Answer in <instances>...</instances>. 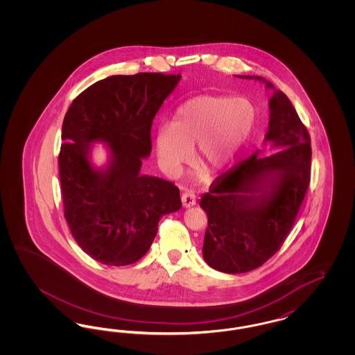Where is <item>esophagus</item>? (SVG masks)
Segmentation results:
<instances>
[{
    "label": "esophagus",
    "instance_id": "1",
    "mask_svg": "<svg viewBox=\"0 0 355 355\" xmlns=\"http://www.w3.org/2000/svg\"><path fill=\"white\" fill-rule=\"evenodd\" d=\"M182 203H184V206L185 207H190V206H194L196 202H197V197H196V194L193 193V191H190V190H187L185 191L184 194H182Z\"/></svg>",
    "mask_w": 355,
    "mask_h": 355
}]
</instances>
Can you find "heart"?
<instances>
[{"label":"heart","instance_id":"1","mask_svg":"<svg viewBox=\"0 0 355 355\" xmlns=\"http://www.w3.org/2000/svg\"><path fill=\"white\" fill-rule=\"evenodd\" d=\"M255 121L257 110L245 97L190 98L177 107L170 125H162L155 132L159 164L170 173L178 171L190 159L196 145L200 162L213 169L223 168L246 144Z\"/></svg>","mask_w":355,"mask_h":355}]
</instances>
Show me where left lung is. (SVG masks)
<instances>
[{"label":"left lung","mask_w":355,"mask_h":355,"mask_svg":"<svg viewBox=\"0 0 355 355\" xmlns=\"http://www.w3.org/2000/svg\"><path fill=\"white\" fill-rule=\"evenodd\" d=\"M269 107L265 139L278 152L257 150L238 162L213 181L200 202L207 214L203 258L216 270L239 274L262 266L284 245L309 189L310 135L284 92L274 90Z\"/></svg>","instance_id":"8db88e82"}]
</instances>
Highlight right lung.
I'll return each mask as SVG.
<instances>
[{
  "mask_svg": "<svg viewBox=\"0 0 355 355\" xmlns=\"http://www.w3.org/2000/svg\"><path fill=\"white\" fill-rule=\"evenodd\" d=\"M181 74L112 76L85 89L69 107L58 155L64 213L78 246L110 266L132 265L148 253L162 216L181 207L180 189L141 175L152 152L157 112ZM108 142L105 171L92 170L91 144Z\"/></svg>",
  "mask_w": 355,
  "mask_h": 355,
  "instance_id": "1",
  "label": "right lung"
}]
</instances>
